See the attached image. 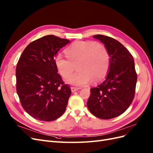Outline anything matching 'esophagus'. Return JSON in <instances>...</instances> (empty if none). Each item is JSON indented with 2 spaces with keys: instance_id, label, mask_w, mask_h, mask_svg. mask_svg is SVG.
Masks as SVG:
<instances>
[{
  "instance_id": "esophagus-1",
  "label": "esophagus",
  "mask_w": 153,
  "mask_h": 153,
  "mask_svg": "<svg viewBox=\"0 0 153 153\" xmlns=\"http://www.w3.org/2000/svg\"><path fill=\"white\" fill-rule=\"evenodd\" d=\"M78 90H79V88H76V87H71V90L72 92H74V91H76Z\"/></svg>"
}]
</instances>
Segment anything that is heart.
<instances>
[{
	"label": "heart",
	"mask_w": 153,
	"mask_h": 153,
	"mask_svg": "<svg viewBox=\"0 0 153 153\" xmlns=\"http://www.w3.org/2000/svg\"><path fill=\"white\" fill-rule=\"evenodd\" d=\"M62 54L54 56V63L58 72L67 78L73 72L75 66L78 71L70 77L67 82L82 86L93 79L100 81L106 76L110 68V56L102 43L94 41H76Z\"/></svg>",
	"instance_id": "heart-1"
}]
</instances>
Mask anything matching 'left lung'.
<instances>
[{"instance_id":"left-lung-1","label":"left lung","mask_w":153,"mask_h":153,"mask_svg":"<svg viewBox=\"0 0 153 153\" xmlns=\"http://www.w3.org/2000/svg\"><path fill=\"white\" fill-rule=\"evenodd\" d=\"M94 37L105 45L110 65L106 79L90 89L87 106L94 116L111 119L123 114L132 103L137 74L133 56L122 43L102 34Z\"/></svg>"}]
</instances>
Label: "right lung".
I'll list each match as a JSON object with an SVG mask.
<instances>
[{
  "label": "right lung",
  "mask_w": 153,
  "mask_h": 153,
  "mask_svg": "<svg viewBox=\"0 0 153 153\" xmlns=\"http://www.w3.org/2000/svg\"><path fill=\"white\" fill-rule=\"evenodd\" d=\"M71 42L47 35L30 43L16 67V89L24 110L34 119L51 122L62 116L71 94L58 74L54 56Z\"/></svg>",
  "instance_id": "add662e5"
}]
</instances>
